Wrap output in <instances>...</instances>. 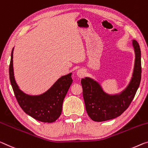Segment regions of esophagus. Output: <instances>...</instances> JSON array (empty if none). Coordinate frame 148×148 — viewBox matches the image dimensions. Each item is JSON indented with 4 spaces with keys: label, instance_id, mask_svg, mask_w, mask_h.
<instances>
[{
    "label": "esophagus",
    "instance_id": "esophagus-1",
    "mask_svg": "<svg viewBox=\"0 0 148 148\" xmlns=\"http://www.w3.org/2000/svg\"><path fill=\"white\" fill-rule=\"evenodd\" d=\"M85 74H86L85 70L83 69H79L78 70V71H77V75H78V76L79 78H83V77L84 76V75H85Z\"/></svg>",
    "mask_w": 148,
    "mask_h": 148
}]
</instances>
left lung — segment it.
<instances>
[{
  "label": "left lung",
  "instance_id": "obj_1",
  "mask_svg": "<svg viewBox=\"0 0 148 148\" xmlns=\"http://www.w3.org/2000/svg\"><path fill=\"white\" fill-rule=\"evenodd\" d=\"M135 53L132 78L128 86L120 93L112 95L105 92L100 83L90 77L81 80L86 111L91 120L106 121L123 113L132 102L141 80V51L136 40H132Z\"/></svg>",
  "mask_w": 148,
  "mask_h": 148
}]
</instances>
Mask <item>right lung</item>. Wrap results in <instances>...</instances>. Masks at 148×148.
Wrapping results in <instances>:
<instances>
[{"instance_id":"right-lung-1","label":"right lung","mask_w":148,"mask_h":148,"mask_svg":"<svg viewBox=\"0 0 148 148\" xmlns=\"http://www.w3.org/2000/svg\"><path fill=\"white\" fill-rule=\"evenodd\" d=\"M14 49L11 53L9 75L18 104L23 111L32 118L43 123H53L61 114L63 101L73 81L72 73L60 77L43 93L36 95L27 94L21 90L15 79L13 67Z\"/></svg>"}]
</instances>
